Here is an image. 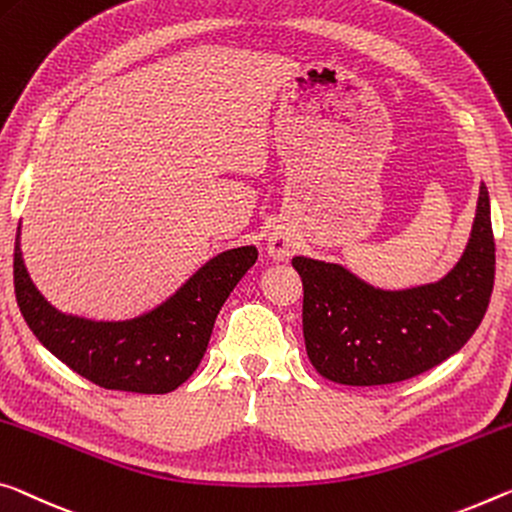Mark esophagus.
<instances>
[{
	"label": "esophagus",
	"instance_id": "34e87169",
	"mask_svg": "<svg viewBox=\"0 0 512 512\" xmlns=\"http://www.w3.org/2000/svg\"><path fill=\"white\" fill-rule=\"evenodd\" d=\"M291 248H294V243H291V239L287 237L285 232H273L271 239H269V253L275 257V259H285L289 257Z\"/></svg>",
	"mask_w": 512,
	"mask_h": 512
}]
</instances>
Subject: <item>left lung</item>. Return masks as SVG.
I'll return each mask as SVG.
<instances>
[{
  "label": "left lung",
  "instance_id": "left-lung-1",
  "mask_svg": "<svg viewBox=\"0 0 512 512\" xmlns=\"http://www.w3.org/2000/svg\"><path fill=\"white\" fill-rule=\"evenodd\" d=\"M303 280L307 358L342 385H389L458 353L481 326L494 285L490 196L481 184L460 262L440 282L403 291L373 289L344 266L294 257Z\"/></svg>",
  "mask_w": 512,
  "mask_h": 512
}]
</instances>
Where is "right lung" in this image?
Segmentation results:
<instances>
[{
  "label": "right lung",
  "instance_id": "obj_1",
  "mask_svg": "<svg viewBox=\"0 0 512 512\" xmlns=\"http://www.w3.org/2000/svg\"><path fill=\"white\" fill-rule=\"evenodd\" d=\"M255 259V246L225 250L157 310L129 321H91L61 314L40 296L24 269L18 227L15 298L38 342L79 376L118 392L166 394L198 369L218 312Z\"/></svg>",
  "mask_w": 512,
  "mask_h": 512
}]
</instances>
